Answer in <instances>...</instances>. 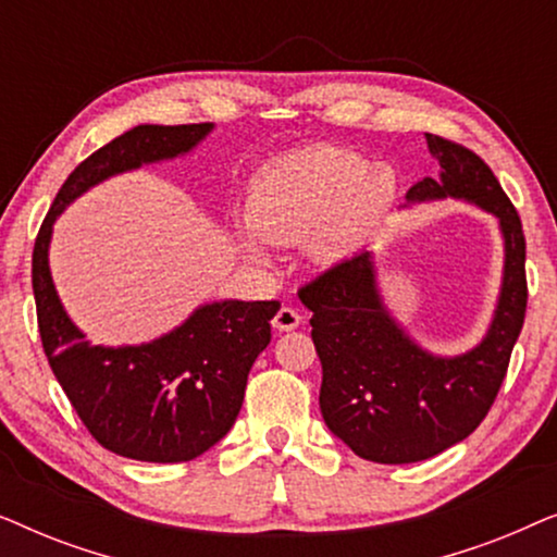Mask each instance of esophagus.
Listing matches in <instances>:
<instances>
[{"mask_svg":"<svg viewBox=\"0 0 557 557\" xmlns=\"http://www.w3.org/2000/svg\"><path fill=\"white\" fill-rule=\"evenodd\" d=\"M271 324H273V330H278V332H292V330H296V326L301 324L299 309H294V307H281L278 314L273 317Z\"/></svg>","mask_w":557,"mask_h":557,"instance_id":"obj_1","label":"esophagus"}]
</instances>
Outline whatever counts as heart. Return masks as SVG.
<instances>
[{
	"label": "heart",
	"instance_id": "obj_1",
	"mask_svg": "<svg viewBox=\"0 0 557 557\" xmlns=\"http://www.w3.org/2000/svg\"><path fill=\"white\" fill-rule=\"evenodd\" d=\"M398 197V177L387 164H370L360 151L311 147L269 162L248 185L246 218L273 243L314 235V250L339 261L370 243ZM250 258H263L253 233L238 235Z\"/></svg>",
	"mask_w": 557,
	"mask_h": 557
}]
</instances>
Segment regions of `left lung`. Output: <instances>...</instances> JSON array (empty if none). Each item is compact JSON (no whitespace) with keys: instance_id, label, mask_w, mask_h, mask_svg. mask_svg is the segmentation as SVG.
<instances>
[{"instance_id":"obj_1","label":"left lung","mask_w":557,"mask_h":557,"mask_svg":"<svg viewBox=\"0 0 557 557\" xmlns=\"http://www.w3.org/2000/svg\"><path fill=\"white\" fill-rule=\"evenodd\" d=\"M438 180L425 177L406 200H467L499 220L505 271L484 339L463 355L441 357L403 330L377 288L375 261L362 250L299 292L311 311V339L322 362L319 408L334 436L360 459L413 463L476 431L507 375L528 309L524 233L515 205L474 151L425 134Z\"/></svg>"}]
</instances>
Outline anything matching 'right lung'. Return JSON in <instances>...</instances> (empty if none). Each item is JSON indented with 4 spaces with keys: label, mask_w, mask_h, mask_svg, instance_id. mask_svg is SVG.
<instances>
[{
    "label": "right lung",
    "mask_w": 557,
    "mask_h": 557,
    "mask_svg": "<svg viewBox=\"0 0 557 557\" xmlns=\"http://www.w3.org/2000/svg\"><path fill=\"white\" fill-rule=\"evenodd\" d=\"M212 124H141L94 151L63 182L33 250L42 349L75 413L98 444L136 461H189L215 446L240 413L248 372L271 342L278 301H212L144 345H90L60 304L50 238L60 212L90 187L141 164L193 151Z\"/></svg>",
    "instance_id": "right-lung-1"
}]
</instances>
